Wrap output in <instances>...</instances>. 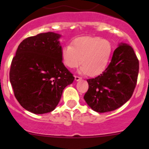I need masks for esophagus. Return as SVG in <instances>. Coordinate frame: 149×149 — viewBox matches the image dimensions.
Instances as JSON below:
<instances>
[{
	"instance_id": "34e87169",
	"label": "esophagus",
	"mask_w": 149,
	"mask_h": 149,
	"mask_svg": "<svg viewBox=\"0 0 149 149\" xmlns=\"http://www.w3.org/2000/svg\"><path fill=\"white\" fill-rule=\"evenodd\" d=\"M82 79V78H81V77H79V76H75V80L76 81H81Z\"/></svg>"
}]
</instances>
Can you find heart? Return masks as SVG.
<instances>
[{
  "mask_svg": "<svg viewBox=\"0 0 149 149\" xmlns=\"http://www.w3.org/2000/svg\"><path fill=\"white\" fill-rule=\"evenodd\" d=\"M112 53V45L109 40L98 37H81L72 41L61 50L63 63L69 68L81 64L80 72L91 76L102 74L108 66Z\"/></svg>",
  "mask_w": 149,
  "mask_h": 149,
  "instance_id": "obj_1",
  "label": "heart"
}]
</instances>
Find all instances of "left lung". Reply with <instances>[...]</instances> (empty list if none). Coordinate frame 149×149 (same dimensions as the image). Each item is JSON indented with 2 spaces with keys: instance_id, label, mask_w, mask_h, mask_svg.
<instances>
[{
  "instance_id": "1",
  "label": "left lung",
  "mask_w": 149,
  "mask_h": 149,
  "mask_svg": "<svg viewBox=\"0 0 149 149\" xmlns=\"http://www.w3.org/2000/svg\"><path fill=\"white\" fill-rule=\"evenodd\" d=\"M139 62L129 45L120 43L106 70L95 79H87L84 99L95 112H107L120 107L133 95L137 83Z\"/></svg>"
}]
</instances>
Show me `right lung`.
Returning a JSON list of instances; mask_svg holds the SVG:
<instances>
[{"label":"right lung","mask_w":149,"mask_h":149,"mask_svg":"<svg viewBox=\"0 0 149 149\" xmlns=\"http://www.w3.org/2000/svg\"><path fill=\"white\" fill-rule=\"evenodd\" d=\"M61 35L41 33L20 43L10 65L15 97L25 109L45 114L55 109L63 91L74 80L63 63Z\"/></svg>","instance_id":"obj_1"}]
</instances>
